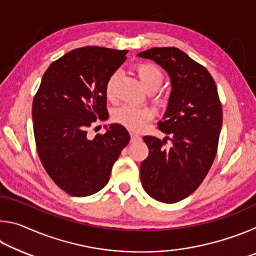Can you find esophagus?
Here are the masks:
<instances>
[{
	"label": "esophagus",
	"mask_w": 256,
	"mask_h": 256,
	"mask_svg": "<svg viewBox=\"0 0 256 256\" xmlns=\"http://www.w3.org/2000/svg\"><path fill=\"white\" fill-rule=\"evenodd\" d=\"M138 140H141V138H140V136H138V134L131 133V141H132V142L138 141Z\"/></svg>",
	"instance_id": "obj_1"
}]
</instances>
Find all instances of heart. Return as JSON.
<instances>
[{
	"instance_id": "b5f03b06",
	"label": "heart",
	"mask_w": 256,
	"mask_h": 256,
	"mask_svg": "<svg viewBox=\"0 0 256 256\" xmlns=\"http://www.w3.org/2000/svg\"><path fill=\"white\" fill-rule=\"evenodd\" d=\"M136 74L141 84L148 92H156L162 84L164 76L160 68L152 63H140L136 66ZM118 74L114 73L110 76L106 84V97L110 100L115 99V88L118 84ZM154 118V110L150 108H141L134 106H122L112 114V120L123 126L133 131H138L144 126Z\"/></svg>"
}]
</instances>
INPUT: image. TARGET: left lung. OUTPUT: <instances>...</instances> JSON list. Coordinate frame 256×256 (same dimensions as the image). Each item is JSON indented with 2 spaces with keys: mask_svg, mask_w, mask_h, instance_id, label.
Masks as SVG:
<instances>
[{
  "mask_svg": "<svg viewBox=\"0 0 256 256\" xmlns=\"http://www.w3.org/2000/svg\"><path fill=\"white\" fill-rule=\"evenodd\" d=\"M138 56L154 60L172 84L167 110L158 123L168 136H144L149 154L140 166L141 183L154 200L176 203L190 196L210 170L222 124V102L210 73L183 50L154 47Z\"/></svg>",
  "mask_w": 256,
  "mask_h": 256,
  "instance_id": "obj_1",
  "label": "left lung"
}]
</instances>
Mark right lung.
I'll list each match as a JSON object with an SVG mask.
<instances>
[{
    "label": "right lung",
    "instance_id": "obj_1",
    "mask_svg": "<svg viewBox=\"0 0 256 256\" xmlns=\"http://www.w3.org/2000/svg\"><path fill=\"white\" fill-rule=\"evenodd\" d=\"M128 50L86 46L54 60L32 102L37 152L47 174L72 196L97 193L130 142L123 125L110 124L94 138L88 128L108 118L106 84Z\"/></svg>",
    "mask_w": 256,
    "mask_h": 256
}]
</instances>
